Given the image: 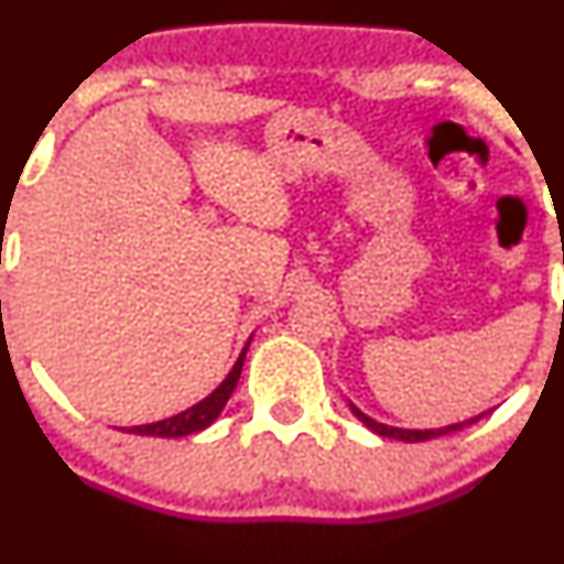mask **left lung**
Wrapping results in <instances>:
<instances>
[{
	"mask_svg": "<svg viewBox=\"0 0 564 564\" xmlns=\"http://www.w3.org/2000/svg\"><path fill=\"white\" fill-rule=\"evenodd\" d=\"M351 406V414H355L357 420H360L366 429H371L373 434L379 436H388V440H398V442H425V440H436V436H445V434H453V431H460L466 429V425L477 423V420L482 417V414H477V417H469V420H460V423H453V425H445V429H395V425H384V423H377L373 417H368L366 412H360V409L355 406V403H349Z\"/></svg>",
	"mask_w": 564,
	"mask_h": 564,
	"instance_id": "8db88e82",
	"label": "left lung"
}]
</instances>
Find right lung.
Masks as SVG:
<instances>
[{
  "mask_svg": "<svg viewBox=\"0 0 564 564\" xmlns=\"http://www.w3.org/2000/svg\"><path fill=\"white\" fill-rule=\"evenodd\" d=\"M250 346V338L246 344V349L240 351V357H237L235 368L229 371V377L224 379V382L218 384L213 392H209L204 401L193 403L191 409H185V412L174 414V417H166V420H158V423H147V425H133V429H128V434H139V436H163V440H176V436H187V434H196V431H204L207 425H213L215 420H218V414L224 412L226 401L231 398V392H235L237 382H240V373H242V362H246V351ZM124 431V429H119Z\"/></svg>",
  "mask_w": 564,
  "mask_h": 564,
  "instance_id": "add662e5",
  "label": "right lung"
}]
</instances>
